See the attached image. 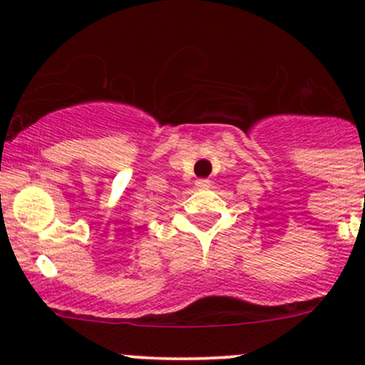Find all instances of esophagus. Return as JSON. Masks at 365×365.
<instances>
[{
	"instance_id": "obj_1",
	"label": "esophagus",
	"mask_w": 365,
	"mask_h": 365,
	"mask_svg": "<svg viewBox=\"0 0 365 365\" xmlns=\"http://www.w3.org/2000/svg\"><path fill=\"white\" fill-rule=\"evenodd\" d=\"M196 187H197V189H208V187H210V180H205V178L196 180Z\"/></svg>"
}]
</instances>
